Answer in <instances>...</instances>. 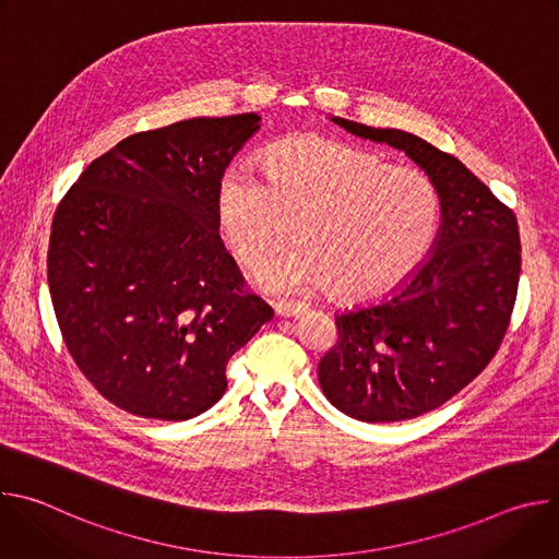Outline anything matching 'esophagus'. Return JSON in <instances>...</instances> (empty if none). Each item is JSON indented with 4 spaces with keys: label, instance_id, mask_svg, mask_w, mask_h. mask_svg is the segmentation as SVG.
<instances>
[{
    "label": "esophagus",
    "instance_id": "obj_1",
    "mask_svg": "<svg viewBox=\"0 0 559 559\" xmlns=\"http://www.w3.org/2000/svg\"><path fill=\"white\" fill-rule=\"evenodd\" d=\"M274 309H276L278 316H296V313L305 311L307 305L300 302V300H276Z\"/></svg>",
    "mask_w": 559,
    "mask_h": 559
}]
</instances>
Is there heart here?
<instances>
[{
    "label": "heart",
    "mask_w": 559,
    "mask_h": 559,
    "mask_svg": "<svg viewBox=\"0 0 559 559\" xmlns=\"http://www.w3.org/2000/svg\"><path fill=\"white\" fill-rule=\"evenodd\" d=\"M216 225L250 272L272 267L285 289H323L338 300H369L403 281L438 227L431 181L412 166L382 164L362 147L302 134L270 147L261 175L229 168L214 197Z\"/></svg>",
    "instance_id": "1"
}]
</instances>
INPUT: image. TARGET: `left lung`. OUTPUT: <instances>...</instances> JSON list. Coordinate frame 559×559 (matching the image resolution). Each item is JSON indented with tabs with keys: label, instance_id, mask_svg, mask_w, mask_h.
<instances>
[{
	"label": "left lung",
	"instance_id": "8db88e82",
	"mask_svg": "<svg viewBox=\"0 0 559 559\" xmlns=\"http://www.w3.org/2000/svg\"><path fill=\"white\" fill-rule=\"evenodd\" d=\"M332 121L420 166L440 199V229L431 254L393 296L336 316L338 341L318 362V382L336 409L360 423L418 418L464 389L502 345L522 265L518 218L425 139Z\"/></svg>",
	"mask_w": 559,
	"mask_h": 559
}]
</instances>
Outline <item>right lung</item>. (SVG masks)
Returning <instances> with one entry per match:
<instances>
[{"label":"right lung","instance_id":"right-lung-1","mask_svg":"<svg viewBox=\"0 0 559 559\" xmlns=\"http://www.w3.org/2000/svg\"><path fill=\"white\" fill-rule=\"evenodd\" d=\"M259 128L246 112L126 136L57 205L48 287L63 343L132 416L181 423L210 409L227 360L272 321L214 212L225 168Z\"/></svg>","mask_w":559,"mask_h":559}]
</instances>
